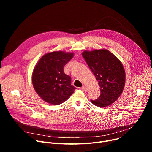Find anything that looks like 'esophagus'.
Wrapping results in <instances>:
<instances>
[{
    "mask_svg": "<svg viewBox=\"0 0 152 152\" xmlns=\"http://www.w3.org/2000/svg\"><path fill=\"white\" fill-rule=\"evenodd\" d=\"M81 89H82V91H84V92H86V91H87V88H86V87H85V86H83V87H81Z\"/></svg>",
    "mask_w": 152,
    "mask_h": 152,
    "instance_id": "esophagus-1",
    "label": "esophagus"
}]
</instances>
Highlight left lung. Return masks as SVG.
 Here are the masks:
<instances>
[{
    "label": "left lung",
    "mask_w": 152,
    "mask_h": 152,
    "mask_svg": "<svg viewBox=\"0 0 152 152\" xmlns=\"http://www.w3.org/2000/svg\"><path fill=\"white\" fill-rule=\"evenodd\" d=\"M82 55L100 86V95L91 102L99 107L111 105L120 96L124 87L126 75L121 62L106 49L86 50Z\"/></svg>",
    "instance_id": "1"
}]
</instances>
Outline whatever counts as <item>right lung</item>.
Wrapping results in <instances>:
<instances>
[{
    "mask_svg": "<svg viewBox=\"0 0 152 152\" xmlns=\"http://www.w3.org/2000/svg\"><path fill=\"white\" fill-rule=\"evenodd\" d=\"M73 55V53L52 52L42 56L36 64L32 82L36 92L45 102L55 105L61 104L76 89L71 85V77L63 71Z\"/></svg>",
    "mask_w": 152,
    "mask_h": 152,
    "instance_id": "1",
    "label": "right lung"
}]
</instances>
